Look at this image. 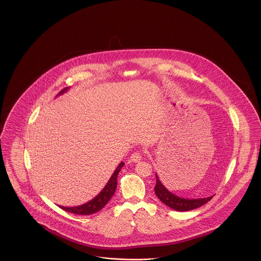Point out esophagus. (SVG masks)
I'll return each instance as SVG.
<instances>
[{
    "label": "esophagus",
    "mask_w": 261,
    "mask_h": 261,
    "mask_svg": "<svg viewBox=\"0 0 261 261\" xmlns=\"http://www.w3.org/2000/svg\"><path fill=\"white\" fill-rule=\"evenodd\" d=\"M130 160L132 161V162H139V161H141L142 160V153L140 152V151H135V152H133L132 154H131V157H130Z\"/></svg>",
    "instance_id": "obj_1"
}]
</instances>
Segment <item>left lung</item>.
<instances>
[{"label": "left lung", "mask_w": 261, "mask_h": 261, "mask_svg": "<svg viewBox=\"0 0 261 261\" xmlns=\"http://www.w3.org/2000/svg\"><path fill=\"white\" fill-rule=\"evenodd\" d=\"M155 176H156V185L154 187L155 194L157 197L160 199V201L164 203L169 208L176 210L178 212H187V211H191L203 206L204 204L208 203V201L213 198V196L200 199H186L178 197L177 195L173 194L172 192H170L167 188L162 185L158 176L157 175Z\"/></svg>", "instance_id": "1"}]
</instances>
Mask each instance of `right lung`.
Wrapping results in <instances>:
<instances>
[{
	"mask_svg": "<svg viewBox=\"0 0 261 261\" xmlns=\"http://www.w3.org/2000/svg\"><path fill=\"white\" fill-rule=\"evenodd\" d=\"M68 89H69V87L64 88L59 93L57 94V96L65 93ZM123 165H124V163L120 162V164L115 169L114 174L112 175V177L107 182L103 190L89 202L83 204L81 206H76V207H63V206H59V207L66 212L75 214V215H84V216L92 215V214L99 212L100 210L104 208L105 206L108 204V202L113 197V195L115 194L116 186H117V175H118L119 171L121 170V168L123 167Z\"/></svg>",
	"mask_w": 261,
	"mask_h": 261,
	"instance_id": "add662e5",
	"label": "right lung"
}]
</instances>
